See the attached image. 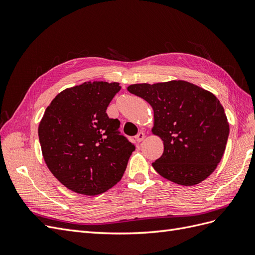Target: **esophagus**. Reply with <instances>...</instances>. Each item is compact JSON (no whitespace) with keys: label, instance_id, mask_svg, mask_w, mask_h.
Returning <instances> with one entry per match:
<instances>
[{"label":"esophagus","instance_id":"esophagus-1","mask_svg":"<svg viewBox=\"0 0 255 255\" xmlns=\"http://www.w3.org/2000/svg\"><path fill=\"white\" fill-rule=\"evenodd\" d=\"M136 140L138 141V142H140V141H142L143 139H144V133H142V132H139L138 133L137 135H136Z\"/></svg>","mask_w":255,"mask_h":255}]
</instances>
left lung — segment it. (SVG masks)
<instances>
[{
	"instance_id": "1",
	"label": "left lung",
	"mask_w": 255,
	"mask_h": 255,
	"mask_svg": "<svg viewBox=\"0 0 255 255\" xmlns=\"http://www.w3.org/2000/svg\"><path fill=\"white\" fill-rule=\"evenodd\" d=\"M154 112L152 133L164 141V153L152 164L165 179L192 186L210 176L223 156L230 127L212 92L186 81L129 85Z\"/></svg>"
}]
</instances>
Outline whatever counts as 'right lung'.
I'll list each match as a JSON object with an SVG mask.
<instances>
[{"mask_svg":"<svg viewBox=\"0 0 255 255\" xmlns=\"http://www.w3.org/2000/svg\"><path fill=\"white\" fill-rule=\"evenodd\" d=\"M119 83L85 82L53 99L38 128L45 164L76 194L97 196L117 184L135 145L120 135L107 106Z\"/></svg>","mask_w":255,"mask_h":255,"instance_id":"obj_1","label":"right lung"}]
</instances>
